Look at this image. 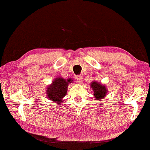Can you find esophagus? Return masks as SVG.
<instances>
[{"instance_id": "esophagus-1", "label": "esophagus", "mask_w": 150, "mask_h": 150, "mask_svg": "<svg viewBox=\"0 0 150 150\" xmlns=\"http://www.w3.org/2000/svg\"><path fill=\"white\" fill-rule=\"evenodd\" d=\"M76 80H77V83H81L83 81V77L81 75H78L77 77H76Z\"/></svg>"}]
</instances>
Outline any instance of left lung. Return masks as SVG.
Returning a JSON list of instances; mask_svg holds the SVG:
<instances>
[{
	"instance_id": "obj_1",
	"label": "left lung",
	"mask_w": 150,
	"mask_h": 150,
	"mask_svg": "<svg viewBox=\"0 0 150 150\" xmlns=\"http://www.w3.org/2000/svg\"><path fill=\"white\" fill-rule=\"evenodd\" d=\"M91 87L93 88L94 91L93 95L95 96V100H100L103 98L105 97L107 93V89L105 85L96 81H93L91 83Z\"/></svg>"
}]
</instances>
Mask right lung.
<instances>
[{
  "mask_svg": "<svg viewBox=\"0 0 150 150\" xmlns=\"http://www.w3.org/2000/svg\"><path fill=\"white\" fill-rule=\"evenodd\" d=\"M73 81V80L71 78L67 79H65L61 77L55 78L52 84L47 88V98L57 104L63 102V98L67 92L68 85Z\"/></svg>",
  "mask_w": 150,
  "mask_h": 150,
  "instance_id": "add662e5",
  "label": "right lung"
}]
</instances>
